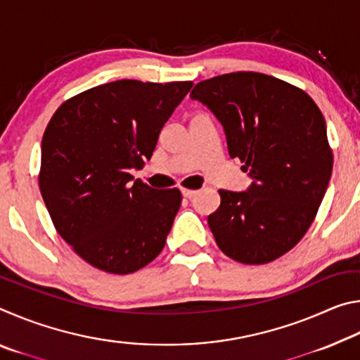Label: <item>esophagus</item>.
<instances>
[{
	"label": "esophagus",
	"mask_w": 360,
	"mask_h": 360,
	"mask_svg": "<svg viewBox=\"0 0 360 360\" xmlns=\"http://www.w3.org/2000/svg\"><path fill=\"white\" fill-rule=\"evenodd\" d=\"M181 193L184 195L186 198H192L193 195H197V191H193V188H187V187H181Z\"/></svg>",
	"instance_id": "esophagus-1"
}]
</instances>
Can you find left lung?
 <instances>
[{"label":"left lung","instance_id":"8db88e82","mask_svg":"<svg viewBox=\"0 0 360 360\" xmlns=\"http://www.w3.org/2000/svg\"><path fill=\"white\" fill-rule=\"evenodd\" d=\"M191 98L211 109L254 179L248 192L219 191L208 216L219 249L246 265L276 260L307 233L330 181L324 115L302 89L254 71L206 79Z\"/></svg>","mask_w":360,"mask_h":360}]
</instances>
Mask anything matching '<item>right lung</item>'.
I'll list each match as a JSON object with an SVG mask.
<instances>
[{"instance_id": "right-lung-1", "label": "right lung", "mask_w": 360, "mask_h": 360, "mask_svg": "<svg viewBox=\"0 0 360 360\" xmlns=\"http://www.w3.org/2000/svg\"><path fill=\"white\" fill-rule=\"evenodd\" d=\"M192 81L96 85L62 103L41 143L39 191L53 227L79 257L129 275L165 246L179 188L133 181Z\"/></svg>"}]
</instances>
